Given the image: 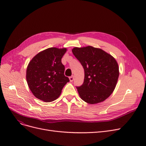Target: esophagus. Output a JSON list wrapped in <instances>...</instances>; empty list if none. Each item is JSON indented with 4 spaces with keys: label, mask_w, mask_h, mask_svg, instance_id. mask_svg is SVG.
<instances>
[{
    "label": "esophagus",
    "mask_w": 146,
    "mask_h": 146,
    "mask_svg": "<svg viewBox=\"0 0 146 146\" xmlns=\"http://www.w3.org/2000/svg\"><path fill=\"white\" fill-rule=\"evenodd\" d=\"M69 80H70V81L72 82H73V80H74V76H70V78H69Z\"/></svg>",
    "instance_id": "1"
}]
</instances>
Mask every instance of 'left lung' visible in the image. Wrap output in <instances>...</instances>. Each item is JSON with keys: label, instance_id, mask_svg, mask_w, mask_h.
<instances>
[{"label": "left lung", "instance_id": "left-lung-1", "mask_svg": "<svg viewBox=\"0 0 146 146\" xmlns=\"http://www.w3.org/2000/svg\"><path fill=\"white\" fill-rule=\"evenodd\" d=\"M72 52L85 70L83 85L77 87L80 97L89 104L104 101L117 85L119 74L117 61L103 50L92 46L74 47Z\"/></svg>", "mask_w": 146, "mask_h": 146}]
</instances>
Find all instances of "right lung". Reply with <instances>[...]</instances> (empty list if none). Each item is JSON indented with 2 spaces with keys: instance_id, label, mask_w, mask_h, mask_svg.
<instances>
[{
  "instance_id": "add662e5",
  "label": "right lung",
  "mask_w": 146,
  "mask_h": 146,
  "mask_svg": "<svg viewBox=\"0 0 146 146\" xmlns=\"http://www.w3.org/2000/svg\"><path fill=\"white\" fill-rule=\"evenodd\" d=\"M66 48H48L35 56L27 66L26 79L33 95L38 99L50 102L57 99L69 82L64 76L61 63Z\"/></svg>"
}]
</instances>
